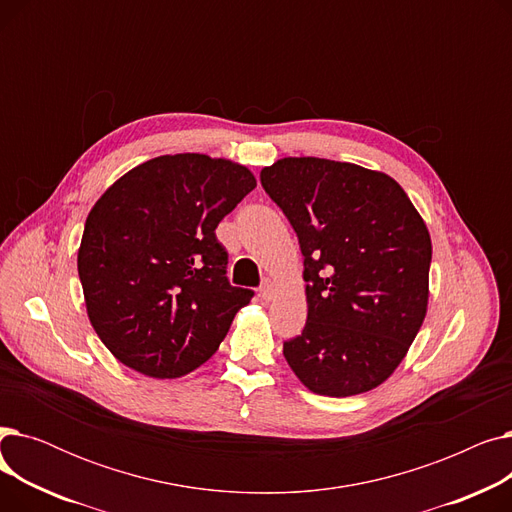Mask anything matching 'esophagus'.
I'll use <instances>...</instances> for the list:
<instances>
[{
    "mask_svg": "<svg viewBox=\"0 0 512 512\" xmlns=\"http://www.w3.org/2000/svg\"><path fill=\"white\" fill-rule=\"evenodd\" d=\"M274 294H276V284L272 280H263V284L259 288V297L263 301H272Z\"/></svg>",
    "mask_w": 512,
    "mask_h": 512,
    "instance_id": "obj_1",
    "label": "esophagus"
}]
</instances>
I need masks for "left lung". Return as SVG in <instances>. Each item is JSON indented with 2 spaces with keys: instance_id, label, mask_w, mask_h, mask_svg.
<instances>
[{
  "instance_id": "obj_1",
  "label": "left lung",
  "mask_w": 512,
  "mask_h": 512,
  "mask_svg": "<svg viewBox=\"0 0 512 512\" xmlns=\"http://www.w3.org/2000/svg\"><path fill=\"white\" fill-rule=\"evenodd\" d=\"M305 257L307 324L284 342L315 394L355 396L407 357L429 299L432 238L400 184L348 161L284 157L261 170Z\"/></svg>"
}]
</instances>
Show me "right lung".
I'll return each instance as SVG.
<instances>
[{"mask_svg": "<svg viewBox=\"0 0 512 512\" xmlns=\"http://www.w3.org/2000/svg\"><path fill=\"white\" fill-rule=\"evenodd\" d=\"M257 180L203 153L159 155L93 205L78 249L87 315L122 365L174 380L203 365L253 290L230 286L215 228Z\"/></svg>", "mask_w": 512, "mask_h": 512, "instance_id": "obj_1", "label": "right lung"}]
</instances>
